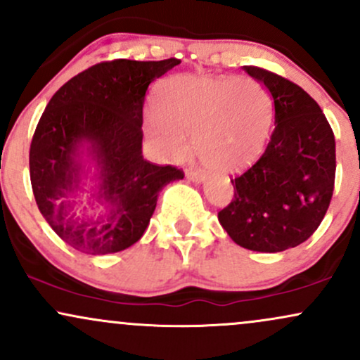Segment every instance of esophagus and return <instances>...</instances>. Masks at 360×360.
<instances>
[{"instance_id": "esophagus-1", "label": "esophagus", "mask_w": 360, "mask_h": 360, "mask_svg": "<svg viewBox=\"0 0 360 360\" xmlns=\"http://www.w3.org/2000/svg\"><path fill=\"white\" fill-rule=\"evenodd\" d=\"M186 176H188V179L193 181V183H203L205 181V174H201L200 171H194V169H188Z\"/></svg>"}]
</instances>
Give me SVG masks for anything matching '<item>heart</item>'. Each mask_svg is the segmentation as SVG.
I'll return each instance as SVG.
<instances>
[{
    "label": "heart",
    "mask_w": 360,
    "mask_h": 360,
    "mask_svg": "<svg viewBox=\"0 0 360 360\" xmlns=\"http://www.w3.org/2000/svg\"><path fill=\"white\" fill-rule=\"evenodd\" d=\"M154 110L143 127L157 154L166 160L184 159L186 135H193L198 159L218 172L254 164L272 125L269 91L252 77H172L157 88Z\"/></svg>",
    "instance_id": "1"
}]
</instances>
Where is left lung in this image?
<instances>
[{
  "mask_svg": "<svg viewBox=\"0 0 360 360\" xmlns=\"http://www.w3.org/2000/svg\"><path fill=\"white\" fill-rule=\"evenodd\" d=\"M243 69L271 93L274 131L257 162L232 179L233 200L218 220L243 249L283 252L308 240L328 210L335 137L303 88L255 65Z\"/></svg>",
  "mask_w": 360,
  "mask_h": 360,
  "instance_id": "obj_1",
  "label": "left lung"
}]
</instances>
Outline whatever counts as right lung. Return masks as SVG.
Segmentation results:
<instances>
[{"mask_svg":"<svg viewBox=\"0 0 360 360\" xmlns=\"http://www.w3.org/2000/svg\"><path fill=\"white\" fill-rule=\"evenodd\" d=\"M179 59L100 62L65 82L49 101L30 146V181L40 213L65 243L91 255L125 250L140 240L159 191L183 179L181 169L142 155V110L148 84ZM98 171V202L109 212L86 219L72 213L82 157Z\"/></svg>","mask_w":360,"mask_h":360,"instance_id":"1","label":"right lung"}]
</instances>
